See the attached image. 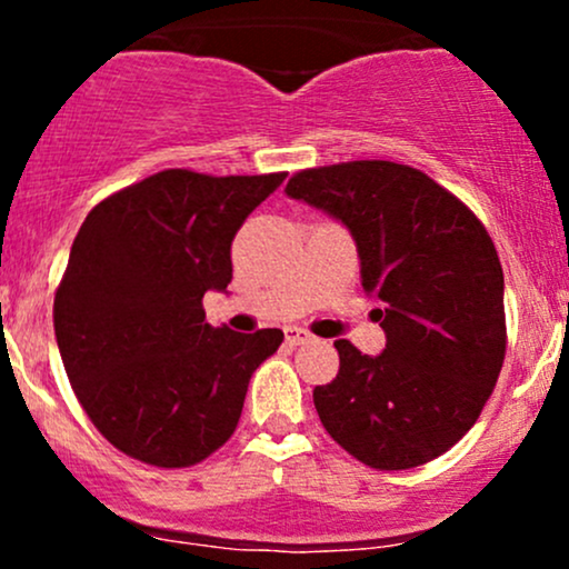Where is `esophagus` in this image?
I'll use <instances>...</instances> for the list:
<instances>
[{"label": "esophagus", "instance_id": "esophagus-1", "mask_svg": "<svg viewBox=\"0 0 569 569\" xmlns=\"http://www.w3.org/2000/svg\"><path fill=\"white\" fill-rule=\"evenodd\" d=\"M286 342H289L291 348H297V345L312 342V335L307 329H299V326H289V329H286Z\"/></svg>", "mask_w": 569, "mask_h": 569}]
</instances>
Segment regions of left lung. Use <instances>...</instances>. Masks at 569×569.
I'll return each instance as SVG.
<instances>
[{"label": "left lung", "instance_id": "obj_1", "mask_svg": "<svg viewBox=\"0 0 569 569\" xmlns=\"http://www.w3.org/2000/svg\"><path fill=\"white\" fill-rule=\"evenodd\" d=\"M286 194L348 227L361 286L383 307L380 356L337 339L312 390L323 428L377 471H407L479 420L506 358L502 267L485 224L417 168L352 160L291 176Z\"/></svg>", "mask_w": 569, "mask_h": 569}]
</instances>
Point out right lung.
I'll use <instances>...</instances> for the list:
<instances>
[{
  "mask_svg": "<svg viewBox=\"0 0 569 569\" xmlns=\"http://www.w3.org/2000/svg\"><path fill=\"white\" fill-rule=\"evenodd\" d=\"M283 179L171 168L82 221L53 326L71 388L120 452L187 468L238 428L248 380L283 331L213 329L202 293L227 291L234 232Z\"/></svg>",
  "mask_w": 569,
  "mask_h": 569,
  "instance_id": "add662e5",
  "label": "right lung"
}]
</instances>
